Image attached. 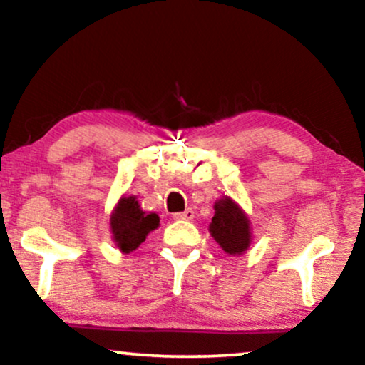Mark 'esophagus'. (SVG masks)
Returning a JSON list of instances; mask_svg holds the SVG:
<instances>
[{
  "mask_svg": "<svg viewBox=\"0 0 365 365\" xmlns=\"http://www.w3.org/2000/svg\"><path fill=\"white\" fill-rule=\"evenodd\" d=\"M193 210L192 209H187V210H183V212H178V214H175L173 217L177 220H192L193 219Z\"/></svg>",
  "mask_w": 365,
  "mask_h": 365,
  "instance_id": "1",
  "label": "esophagus"
}]
</instances>
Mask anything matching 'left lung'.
<instances>
[{
  "label": "left lung",
  "instance_id": "left-lung-1",
  "mask_svg": "<svg viewBox=\"0 0 365 365\" xmlns=\"http://www.w3.org/2000/svg\"><path fill=\"white\" fill-rule=\"evenodd\" d=\"M215 214L210 222L212 237L230 256L242 255L251 244V227L244 210L230 197L215 202Z\"/></svg>",
  "mask_w": 365,
  "mask_h": 365
}]
</instances>
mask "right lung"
<instances>
[{"label": "right lung", "mask_w": 365, "mask_h": 365, "mask_svg": "<svg viewBox=\"0 0 365 365\" xmlns=\"http://www.w3.org/2000/svg\"><path fill=\"white\" fill-rule=\"evenodd\" d=\"M160 225V217L153 212L141 210L136 197L119 198L110 214V232L113 241L123 252H131L140 247L151 230Z\"/></svg>", "instance_id": "add662e5"}]
</instances>
